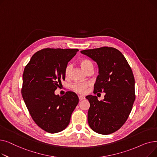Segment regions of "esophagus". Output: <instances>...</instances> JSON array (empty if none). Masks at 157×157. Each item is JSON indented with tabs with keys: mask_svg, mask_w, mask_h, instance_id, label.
<instances>
[{
	"mask_svg": "<svg viewBox=\"0 0 157 157\" xmlns=\"http://www.w3.org/2000/svg\"><path fill=\"white\" fill-rule=\"evenodd\" d=\"M79 101H82V100H84L85 99V97L84 96H82V95H79Z\"/></svg>",
	"mask_w": 157,
	"mask_h": 157,
	"instance_id": "obj_1",
	"label": "esophagus"
}]
</instances>
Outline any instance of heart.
<instances>
[{"label":"heart","mask_w":157,"mask_h":157,"mask_svg":"<svg viewBox=\"0 0 157 157\" xmlns=\"http://www.w3.org/2000/svg\"><path fill=\"white\" fill-rule=\"evenodd\" d=\"M81 67H82L85 72H88L90 69H93L94 68V64L93 62L89 60V59H82L79 62ZM72 69V65L71 64L67 65L66 66L64 71L65 76L66 78H68L70 75V72ZM90 86V84L89 83H81V82H77V83H74L72 85V89L74 92H76L78 94H83L86 92L87 90Z\"/></svg>","instance_id":"obj_1"}]
</instances>
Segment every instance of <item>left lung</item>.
Segmentation results:
<instances>
[{
  "label": "left lung",
  "mask_w": 157,
  "mask_h": 157,
  "mask_svg": "<svg viewBox=\"0 0 157 157\" xmlns=\"http://www.w3.org/2000/svg\"><path fill=\"white\" fill-rule=\"evenodd\" d=\"M81 53L98 65V75L94 93L105 94L101 101L95 95L86 97L90 104L88 124L97 133L112 134L124 124L132 108L136 98L132 71L125 56L116 48L105 46Z\"/></svg>",
  "instance_id": "8db88e82"
}]
</instances>
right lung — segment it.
<instances>
[{"instance_id": "right-lung-1", "label": "right lung", "mask_w": 157, "mask_h": 157, "mask_svg": "<svg viewBox=\"0 0 157 157\" xmlns=\"http://www.w3.org/2000/svg\"><path fill=\"white\" fill-rule=\"evenodd\" d=\"M78 49L45 48L36 52L23 74L21 94L36 124L49 133H57L68 126L79 102L78 95L67 92L63 96L55 91L65 80L64 71Z\"/></svg>"}]
</instances>
